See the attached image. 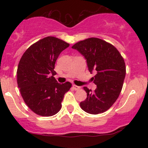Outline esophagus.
I'll list each match as a JSON object with an SVG mask.
<instances>
[{
    "label": "esophagus",
    "instance_id": "1",
    "mask_svg": "<svg viewBox=\"0 0 148 148\" xmlns=\"http://www.w3.org/2000/svg\"><path fill=\"white\" fill-rule=\"evenodd\" d=\"M72 87L74 88V90H79L81 89V87H79V86H76V85H73Z\"/></svg>",
    "mask_w": 148,
    "mask_h": 148
}]
</instances>
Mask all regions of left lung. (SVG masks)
<instances>
[{"instance_id": "obj_1", "label": "left lung", "mask_w": 148, "mask_h": 148, "mask_svg": "<svg viewBox=\"0 0 148 148\" xmlns=\"http://www.w3.org/2000/svg\"><path fill=\"white\" fill-rule=\"evenodd\" d=\"M72 48L85 57L90 72L95 73L92 80L97 88L92 92L84 87L87 98L80 106L90 114L103 113L115 102L122 90L126 74L125 60L114 46L96 37L80 41Z\"/></svg>"}]
</instances>
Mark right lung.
<instances>
[{
    "label": "right lung",
    "mask_w": 148,
    "mask_h": 148,
    "mask_svg": "<svg viewBox=\"0 0 148 148\" xmlns=\"http://www.w3.org/2000/svg\"><path fill=\"white\" fill-rule=\"evenodd\" d=\"M69 44L55 37L39 40L25 51L18 62L17 84L23 101L41 116H52L62 107L64 95L72 84H59L54 78L55 63Z\"/></svg>",
    "instance_id": "right-lung-1"
}]
</instances>
